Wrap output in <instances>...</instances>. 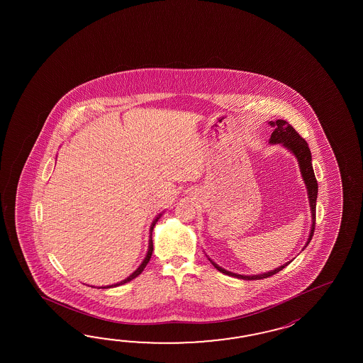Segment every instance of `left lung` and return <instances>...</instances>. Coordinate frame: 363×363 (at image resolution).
<instances>
[{"mask_svg":"<svg viewBox=\"0 0 363 363\" xmlns=\"http://www.w3.org/2000/svg\"><path fill=\"white\" fill-rule=\"evenodd\" d=\"M270 124L272 127H275V130L271 133V144H277V143L283 144L284 147H288L297 157L298 163H300V169H301L302 178L305 180V184L308 188V201H310L311 216H313V224H311V230H310V236H308V242H306V245H308L310 240L313 239V235L315 231L316 196H318V183H316L313 164H311V153H310L308 143L302 139L300 133L296 131L288 122L278 119L277 122H270ZM213 264H214L216 270L223 272L225 275H231V277L244 279V280H259V279L269 278V277L278 274L279 271L283 270L286 266H288V263H286L284 266H280L278 269L262 274V275L244 277V275H238V274H232V272L223 270L222 267L216 266V263H213Z\"/></svg>","mask_w":363,"mask_h":363,"instance_id":"left-lung-1","label":"left lung"}]
</instances>
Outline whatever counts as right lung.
<instances>
[{
  "instance_id": "1",
  "label": "right lung",
  "mask_w": 363,
  "mask_h": 363,
  "mask_svg": "<svg viewBox=\"0 0 363 363\" xmlns=\"http://www.w3.org/2000/svg\"><path fill=\"white\" fill-rule=\"evenodd\" d=\"M160 216H161V214H160V216L155 218V222H153V224H152V228H150V232L153 231V227H155V224L157 223V220L160 219ZM152 253H153V240H152V235H150V240H149V249H147V257H145V259H144V261H143V263L140 264L139 269L135 271V272H133L132 275H130L128 278L124 279L123 281H121V283H116V284H114V286H104V288H110V286H122V284H125V283L131 281L132 279H135L136 278V277H139L140 274H141V272L144 271V269H145V266H147V262L150 261V258H152ZM101 288H102V286H101Z\"/></svg>"
}]
</instances>
